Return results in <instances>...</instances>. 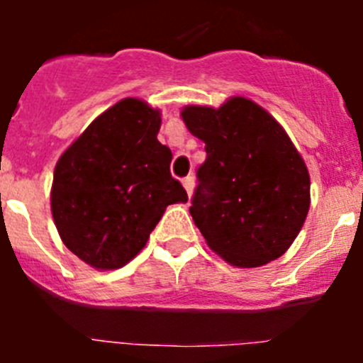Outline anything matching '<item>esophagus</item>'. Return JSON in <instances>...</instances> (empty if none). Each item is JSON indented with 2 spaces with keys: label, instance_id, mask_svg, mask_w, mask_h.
I'll return each mask as SVG.
<instances>
[{
  "label": "esophagus",
  "instance_id": "34e87169",
  "mask_svg": "<svg viewBox=\"0 0 363 363\" xmlns=\"http://www.w3.org/2000/svg\"><path fill=\"white\" fill-rule=\"evenodd\" d=\"M184 187L185 191H187L189 196H191L192 189H194V176H187V178H184Z\"/></svg>",
  "mask_w": 363,
  "mask_h": 363
}]
</instances>
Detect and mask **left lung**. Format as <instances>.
Listing matches in <instances>:
<instances>
[{
  "instance_id": "obj_1",
  "label": "left lung",
  "mask_w": 363,
  "mask_h": 363,
  "mask_svg": "<svg viewBox=\"0 0 363 363\" xmlns=\"http://www.w3.org/2000/svg\"><path fill=\"white\" fill-rule=\"evenodd\" d=\"M182 118L207 152L189 209L207 245L236 267L280 258L311 203L309 172L287 133L240 96L220 108L189 105Z\"/></svg>"
}]
</instances>
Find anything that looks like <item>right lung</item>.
Masks as SVG:
<instances>
[{"label": "right lung", "mask_w": 363, "mask_h": 363, "mask_svg": "<svg viewBox=\"0 0 363 363\" xmlns=\"http://www.w3.org/2000/svg\"><path fill=\"white\" fill-rule=\"evenodd\" d=\"M160 111L125 98L96 118L54 169L50 207L69 251L118 269L142 251L167 205L187 201L158 142Z\"/></svg>", "instance_id": "obj_1"}]
</instances>
